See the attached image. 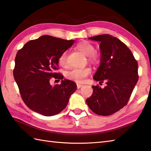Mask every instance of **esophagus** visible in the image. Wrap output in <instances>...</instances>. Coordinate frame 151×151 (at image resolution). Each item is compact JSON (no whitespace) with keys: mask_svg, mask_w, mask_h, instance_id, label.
<instances>
[{"mask_svg":"<svg viewBox=\"0 0 151 151\" xmlns=\"http://www.w3.org/2000/svg\"><path fill=\"white\" fill-rule=\"evenodd\" d=\"M82 86H83V85H81V84H77V88H81V87H82Z\"/></svg>","mask_w":151,"mask_h":151,"instance_id":"obj_1","label":"esophagus"}]
</instances>
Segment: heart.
<instances>
[{
    "instance_id": "1",
    "label": "heart",
    "mask_w": 151,
    "mask_h": 151,
    "mask_svg": "<svg viewBox=\"0 0 151 151\" xmlns=\"http://www.w3.org/2000/svg\"><path fill=\"white\" fill-rule=\"evenodd\" d=\"M76 49L83 54L87 56L88 60L92 63H96L98 60V55L94 53V46L87 41H83L79 42L76 45ZM67 52L64 51L58 57V64L62 67L67 66ZM91 73V69L89 68H73L66 73L67 78L78 83H82L84 81L85 79Z\"/></svg>"
}]
</instances>
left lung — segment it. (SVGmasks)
Segmentation results:
<instances>
[{
  "instance_id": "1",
  "label": "left lung",
  "mask_w": 151,
  "mask_h": 151,
  "mask_svg": "<svg viewBox=\"0 0 151 151\" xmlns=\"http://www.w3.org/2000/svg\"><path fill=\"white\" fill-rule=\"evenodd\" d=\"M89 40L100 42V63L93 79L107 84L93 86V93L86 100L97 115L107 116L126 106L138 81V64L127 45L116 37L101 35Z\"/></svg>"
}]
</instances>
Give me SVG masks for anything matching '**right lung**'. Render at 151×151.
Instances as JSON below:
<instances>
[{"mask_svg":"<svg viewBox=\"0 0 151 151\" xmlns=\"http://www.w3.org/2000/svg\"><path fill=\"white\" fill-rule=\"evenodd\" d=\"M74 40L44 35L26 43L15 58L14 77L22 99L31 110L44 116H53L66 107L77 85L63 76L55 72L58 57ZM52 78L61 80L60 85L52 86Z\"/></svg>","mask_w":151,"mask_h":151,"instance_id":"right-lung-1","label":"right lung"}]
</instances>
